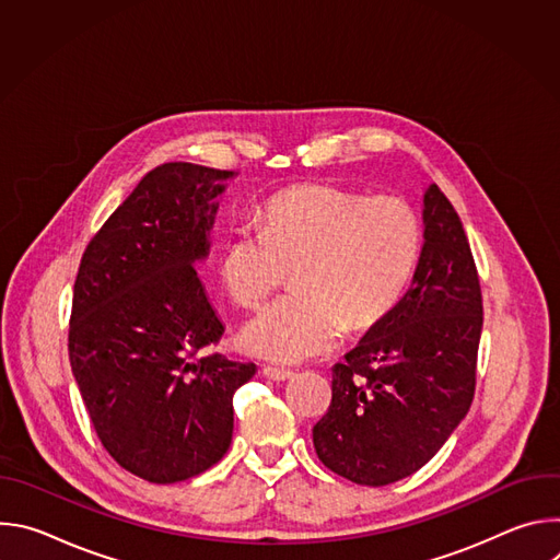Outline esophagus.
<instances>
[{"mask_svg":"<svg viewBox=\"0 0 560 560\" xmlns=\"http://www.w3.org/2000/svg\"><path fill=\"white\" fill-rule=\"evenodd\" d=\"M264 376L272 378V381H288L290 376H294L292 370L285 368H275V365H264Z\"/></svg>","mask_w":560,"mask_h":560,"instance_id":"esophagus-1","label":"esophagus"}]
</instances>
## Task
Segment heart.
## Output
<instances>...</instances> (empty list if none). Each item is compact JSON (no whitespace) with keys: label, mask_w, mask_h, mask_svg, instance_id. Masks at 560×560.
Wrapping results in <instances>:
<instances>
[{"label":"heart","mask_w":560,"mask_h":560,"mask_svg":"<svg viewBox=\"0 0 560 560\" xmlns=\"http://www.w3.org/2000/svg\"><path fill=\"white\" fill-rule=\"evenodd\" d=\"M421 219L396 195L368 197L303 184L261 206V228H234L219 277L242 307L259 305L292 268V292L242 330L248 352L294 363L328 352L343 332L376 326L401 299L421 250Z\"/></svg>","instance_id":"b5f03b06"}]
</instances>
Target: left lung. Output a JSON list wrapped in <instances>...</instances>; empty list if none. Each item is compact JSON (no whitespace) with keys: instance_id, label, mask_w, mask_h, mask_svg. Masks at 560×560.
Wrapping results in <instances>:
<instances>
[{"instance_id":"8db88e82","label":"left lung","mask_w":560,"mask_h":560,"mask_svg":"<svg viewBox=\"0 0 560 560\" xmlns=\"http://www.w3.org/2000/svg\"><path fill=\"white\" fill-rule=\"evenodd\" d=\"M423 248L410 290L332 368V404L312 430L318 460L381 488L421 469L467 415L483 296L463 223L423 195Z\"/></svg>"}]
</instances>
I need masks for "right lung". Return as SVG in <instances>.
I'll return each mask as SVG.
<instances>
[{"instance_id":"add662e5","label":"right lung","mask_w":560,"mask_h":560,"mask_svg":"<svg viewBox=\"0 0 560 560\" xmlns=\"http://www.w3.org/2000/svg\"><path fill=\"white\" fill-rule=\"evenodd\" d=\"M234 173L150 171L91 238L74 279L68 357L106 452L150 483L192 478L228 452L232 396L255 363L219 352L223 324L195 264L208 257Z\"/></svg>"}]
</instances>
